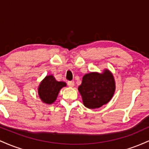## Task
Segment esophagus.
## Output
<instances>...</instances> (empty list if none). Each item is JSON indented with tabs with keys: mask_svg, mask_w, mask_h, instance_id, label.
<instances>
[{
	"mask_svg": "<svg viewBox=\"0 0 149 149\" xmlns=\"http://www.w3.org/2000/svg\"><path fill=\"white\" fill-rule=\"evenodd\" d=\"M67 85L70 87H73L74 86V81L73 80H71V81L67 82Z\"/></svg>",
	"mask_w": 149,
	"mask_h": 149,
	"instance_id": "1",
	"label": "esophagus"
}]
</instances>
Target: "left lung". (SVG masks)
<instances>
[{"mask_svg": "<svg viewBox=\"0 0 149 149\" xmlns=\"http://www.w3.org/2000/svg\"><path fill=\"white\" fill-rule=\"evenodd\" d=\"M83 104L89 109L100 108L107 104L115 91V81L112 73L105 70L102 74L90 73L83 78L78 87Z\"/></svg>", "mask_w": 149, "mask_h": 149, "instance_id": "left-lung-1", "label": "left lung"}]
</instances>
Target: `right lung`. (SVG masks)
<instances>
[{
    "instance_id": "right-lung-1",
    "label": "right lung",
    "mask_w": 149,
    "mask_h": 149,
    "mask_svg": "<svg viewBox=\"0 0 149 149\" xmlns=\"http://www.w3.org/2000/svg\"><path fill=\"white\" fill-rule=\"evenodd\" d=\"M66 85L64 82L57 81L53 76H46L38 88L39 97L45 103L52 104L57 99L61 88Z\"/></svg>"
}]
</instances>
